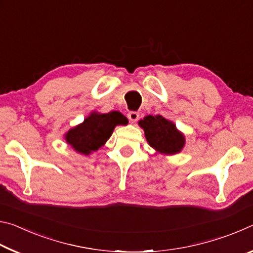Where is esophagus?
I'll return each instance as SVG.
<instances>
[{"mask_svg": "<svg viewBox=\"0 0 253 253\" xmlns=\"http://www.w3.org/2000/svg\"><path fill=\"white\" fill-rule=\"evenodd\" d=\"M127 117H128V119H129L130 122L135 123V122L138 121V118H139V114L137 113V111H129V113L127 114Z\"/></svg>", "mask_w": 253, "mask_h": 253, "instance_id": "esophagus-1", "label": "esophagus"}]
</instances>
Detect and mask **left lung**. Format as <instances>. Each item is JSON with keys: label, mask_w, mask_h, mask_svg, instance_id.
I'll list each match as a JSON object with an SVG mask.
<instances>
[{"label": "left lung", "mask_w": 253, "mask_h": 253, "mask_svg": "<svg viewBox=\"0 0 253 253\" xmlns=\"http://www.w3.org/2000/svg\"><path fill=\"white\" fill-rule=\"evenodd\" d=\"M139 126L145 130L148 144L158 152L172 155L181 152L184 146V136L172 122L161 115H148L144 119H140Z\"/></svg>", "instance_id": "1"}]
</instances>
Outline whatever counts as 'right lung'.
<instances>
[{"label": "right lung", "mask_w": 253, "mask_h": 253, "mask_svg": "<svg viewBox=\"0 0 253 253\" xmlns=\"http://www.w3.org/2000/svg\"><path fill=\"white\" fill-rule=\"evenodd\" d=\"M127 118L118 111L108 114L93 113L84 119V122L72 128L66 135V140L77 152L88 155L104 145L115 126L126 125Z\"/></svg>", "instance_id": "right-lung-1"}]
</instances>
